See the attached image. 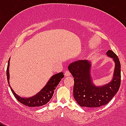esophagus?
I'll return each mask as SVG.
<instances>
[{
  "instance_id": "34e87169",
  "label": "esophagus",
  "mask_w": 126,
  "mask_h": 126,
  "mask_svg": "<svg viewBox=\"0 0 126 126\" xmlns=\"http://www.w3.org/2000/svg\"><path fill=\"white\" fill-rule=\"evenodd\" d=\"M71 75V72H69V71H66L65 72H64V76H69Z\"/></svg>"
}]
</instances>
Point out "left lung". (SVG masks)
<instances>
[{
  "mask_svg": "<svg viewBox=\"0 0 126 126\" xmlns=\"http://www.w3.org/2000/svg\"><path fill=\"white\" fill-rule=\"evenodd\" d=\"M107 55L113 58L115 66L112 80L105 85L96 87L93 84L90 74V61H76L68 66V69L74 78V97L80 106L91 109L99 107L110 102L119 90L121 85L120 62L112 50H108Z\"/></svg>",
  "mask_w": 126,
  "mask_h": 126,
  "instance_id": "obj_1",
  "label": "left lung"
}]
</instances>
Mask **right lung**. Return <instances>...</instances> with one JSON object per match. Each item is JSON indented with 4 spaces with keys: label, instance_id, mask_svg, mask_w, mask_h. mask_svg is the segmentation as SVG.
Returning a JSON list of instances; mask_svg holds the SVG:
<instances>
[{
    "label": "right lung",
    "instance_id": "obj_1",
    "mask_svg": "<svg viewBox=\"0 0 126 126\" xmlns=\"http://www.w3.org/2000/svg\"><path fill=\"white\" fill-rule=\"evenodd\" d=\"M9 66H10V60L8 62V66L7 69V76L8 83L11 88L13 94L16 97V99L21 102V104L26 105V106L30 107H41L45 105L47 103L51 98L52 97L54 94V90H55L56 87L59 84L62 78L64 77L63 72L56 74L50 77V80L48 81L47 83L43 88L41 90L35 94V96L30 97H22L17 94L15 91L11 88V86L10 85L9 83V79H10V74H9Z\"/></svg>",
    "mask_w": 126,
    "mask_h": 126
}]
</instances>
